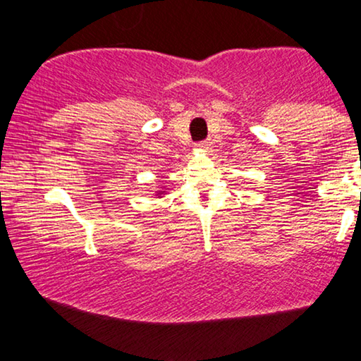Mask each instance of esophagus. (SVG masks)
Wrapping results in <instances>:
<instances>
[{
	"label": "esophagus",
	"instance_id": "esophagus-1",
	"mask_svg": "<svg viewBox=\"0 0 361 361\" xmlns=\"http://www.w3.org/2000/svg\"><path fill=\"white\" fill-rule=\"evenodd\" d=\"M195 146H197V149H199V151H210V148H212V142H210V140H202V142L195 143Z\"/></svg>",
	"mask_w": 361,
	"mask_h": 361
}]
</instances>
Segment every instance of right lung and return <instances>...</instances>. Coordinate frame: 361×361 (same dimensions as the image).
<instances>
[{"label": "right lung", "instance_id": "obj_1", "mask_svg": "<svg viewBox=\"0 0 361 361\" xmlns=\"http://www.w3.org/2000/svg\"><path fill=\"white\" fill-rule=\"evenodd\" d=\"M161 194H162V191H161Z\"/></svg>", "mask_w": 361, "mask_h": 361}]
</instances>
